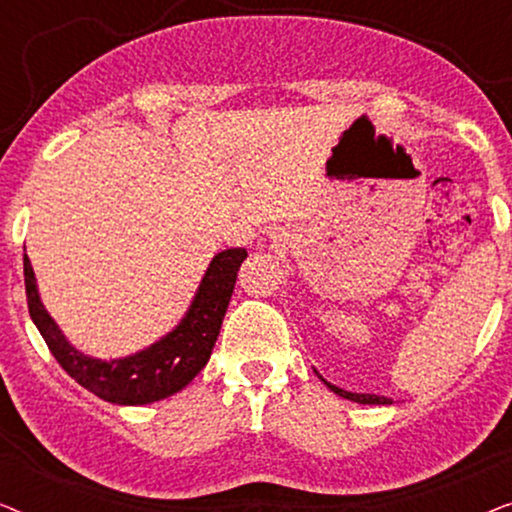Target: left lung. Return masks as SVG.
Masks as SVG:
<instances>
[{
  "instance_id": "left-lung-1",
  "label": "left lung",
  "mask_w": 512,
  "mask_h": 512,
  "mask_svg": "<svg viewBox=\"0 0 512 512\" xmlns=\"http://www.w3.org/2000/svg\"><path fill=\"white\" fill-rule=\"evenodd\" d=\"M326 382V380H324ZM326 387L331 389V391H335V394L338 396H342V398H349V401H356V403H363V405H387V403H391L389 398H384V396H375V394H352V391H345V389H340V387H335V384H331V382H326Z\"/></svg>"
}]
</instances>
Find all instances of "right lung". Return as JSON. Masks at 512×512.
<instances>
[{
    "label": "right lung",
    "instance_id": "obj_1",
    "mask_svg": "<svg viewBox=\"0 0 512 512\" xmlns=\"http://www.w3.org/2000/svg\"><path fill=\"white\" fill-rule=\"evenodd\" d=\"M244 258H247V251L242 247L216 254L181 324L156 345L125 359H90L69 345L41 305L30 258L25 254L27 307L55 361L81 387L93 391L102 401L116 405H146L177 394L207 366Z\"/></svg>",
    "mask_w": 512,
    "mask_h": 512
}]
</instances>
